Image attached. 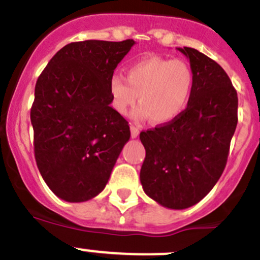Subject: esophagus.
<instances>
[{
	"instance_id": "obj_1",
	"label": "esophagus",
	"mask_w": 260,
	"mask_h": 260,
	"mask_svg": "<svg viewBox=\"0 0 260 260\" xmlns=\"http://www.w3.org/2000/svg\"><path fill=\"white\" fill-rule=\"evenodd\" d=\"M138 135H140V129L136 125L131 124V136H132V138H137Z\"/></svg>"
}]
</instances>
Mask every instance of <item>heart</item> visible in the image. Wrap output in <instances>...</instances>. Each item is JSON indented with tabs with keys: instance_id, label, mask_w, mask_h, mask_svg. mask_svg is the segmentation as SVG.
<instances>
[{
	"instance_id": "heart-1",
	"label": "heart",
	"mask_w": 260,
	"mask_h": 260,
	"mask_svg": "<svg viewBox=\"0 0 260 260\" xmlns=\"http://www.w3.org/2000/svg\"><path fill=\"white\" fill-rule=\"evenodd\" d=\"M195 86V73L182 59L148 56L127 68L125 78L114 74L109 79L111 104L118 114L133 112L135 119L166 124L177 119L187 108Z\"/></svg>"
}]
</instances>
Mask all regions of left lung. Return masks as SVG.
Masks as SVG:
<instances>
[{
    "label": "left lung",
    "mask_w": 260,
    "mask_h": 260,
    "mask_svg": "<svg viewBox=\"0 0 260 260\" xmlns=\"http://www.w3.org/2000/svg\"><path fill=\"white\" fill-rule=\"evenodd\" d=\"M195 73L187 108L177 119L141 132L140 179L159 205L182 210L203 200L226 166L238 123V94L225 70L192 48H177Z\"/></svg>",
    "instance_id": "obj_1"
}]
</instances>
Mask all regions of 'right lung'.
Masks as SVG:
<instances>
[{
	"instance_id": "right-lung-1",
	"label": "right lung",
	"mask_w": 260,
	"mask_h": 260,
	"mask_svg": "<svg viewBox=\"0 0 260 260\" xmlns=\"http://www.w3.org/2000/svg\"><path fill=\"white\" fill-rule=\"evenodd\" d=\"M135 44L70 43L36 81L30 113L36 164L50 190L68 203L104 190L129 140L128 122L111 107L109 79Z\"/></svg>"
}]
</instances>
